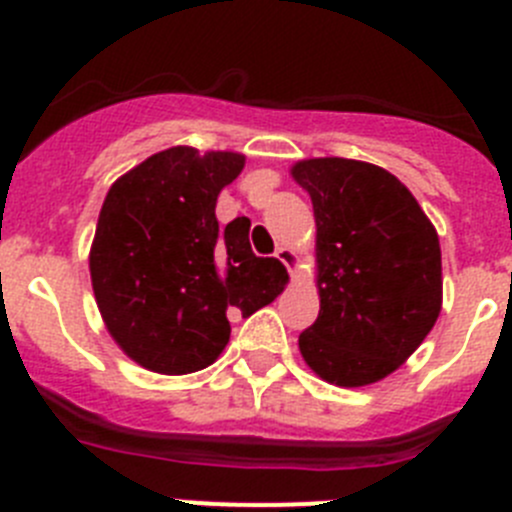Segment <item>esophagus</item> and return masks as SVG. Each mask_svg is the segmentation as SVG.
<instances>
[{"mask_svg":"<svg viewBox=\"0 0 512 512\" xmlns=\"http://www.w3.org/2000/svg\"><path fill=\"white\" fill-rule=\"evenodd\" d=\"M274 256H277V259L282 261L284 266H287L289 274H297V266H300V259H297V253L292 251V248L279 246V248H277V253H274Z\"/></svg>","mask_w":512,"mask_h":512,"instance_id":"esophagus-1","label":"esophagus"}]
</instances>
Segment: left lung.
<instances>
[{"label": "left lung", "instance_id": "1", "mask_svg": "<svg viewBox=\"0 0 512 512\" xmlns=\"http://www.w3.org/2000/svg\"><path fill=\"white\" fill-rule=\"evenodd\" d=\"M318 225V320L300 333L312 372L338 387L392 374L441 312V246L410 189L364 161L292 169Z\"/></svg>", "mask_w": 512, "mask_h": 512}]
</instances>
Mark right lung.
<instances>
[{"label": "right lung", "instance_id": "right-lung-1", "mask_svg": "<svg viewBox=\"0 0 512 512\" xmlns=\"http://www.w3.org/2000/svg\"><path fill=\"white\" fill-rule=\"evenodd\" d=\"M241 153L176 146L120 176L94 233L92 287L107 330L140 366L200 372L230 338V312L253 315L284 289L277 259L251 251L248 220L220 233L217 194Z\"/></svg>", "mask_w": 512, "mask_h": 512}]
</instances>
